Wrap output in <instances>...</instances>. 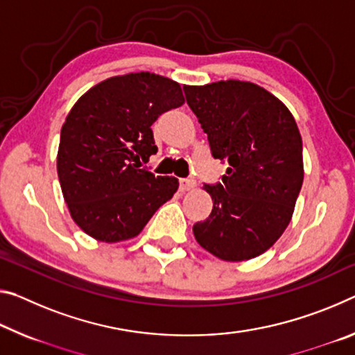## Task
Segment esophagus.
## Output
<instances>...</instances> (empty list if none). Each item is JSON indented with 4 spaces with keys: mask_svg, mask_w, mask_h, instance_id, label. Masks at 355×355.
Here are the masks:
<instances>
[{
    "mask_svg": "<svg viewBox=\"0 0 355 355\" xmlns=\"http://www.w3.org/2000/svg\"><path fill=\"white\" fill-rule=\"evenodd\" d=\"M180 187H182L183 191H189V189H193L196 187V182L193 178H184V180H182V182H180Z\"/></svg>",
    "mask_w": 355,
    "mask_h": 355,
    "instance_id": "esophagus-1",
    "label": "esophagus"
}]
</instances>
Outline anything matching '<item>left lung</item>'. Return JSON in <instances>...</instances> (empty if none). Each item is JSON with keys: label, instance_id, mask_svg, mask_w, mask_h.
Here are the masks:
<instances>
[{"label": "left lung", "instance_id": "8db88e82", "mask_svg": "<svg viewBox=\"0 0 355 355\" xmlns=\"http://www.w3.org/2000/svg\"><path fill=\"white\" fill-rule=\"evenodd\" d=\"M213 157L227 161L223 182L204 184L213 210L196 223L202 248L241 262L273 246L291 223L303 183L302 136L294 116L266 88L221 80L183 87Z\"/></svg>", "mask_w": 355, "mask_h": 355}]
</instances>
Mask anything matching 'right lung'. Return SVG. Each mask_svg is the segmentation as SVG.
I'll return each instance as SVG.
<instances>
[{
	"instance_id": "1",
	"label": "right lung",
	"mask_w": 355,
	"mask_h": 355,
	"mask_svg": "<svg viewBox=\"0 0 355 355\" xmlns=\"http://www.w3.org/2000/svg\"><path fill=\"white\" fill-rule=\"evenodd\" d=\"M183 103L180 83L131 72L89 88L67 114L56 171L71 216L89 237H136L177 193L175 177H156L142 162L157 151L151 125Z\"/></svg>"
}]
</instances>
